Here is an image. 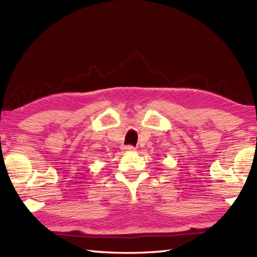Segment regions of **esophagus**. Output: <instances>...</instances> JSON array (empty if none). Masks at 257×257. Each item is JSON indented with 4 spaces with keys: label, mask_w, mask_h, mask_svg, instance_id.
<instances>
[{
    "label": "esophagus",
    "mask_w": 257,
    "mask_h": 257,
    "mask_svg": "<svg viewBox=\"0 0 257 257\" xmlns=\"http://www.w3.org/2000/svg\"><path fill=\"white\" fill-rule=\"evenodd\" d=\"M123 150L127 151V152H133V151H135V148L133 146H124Z\"/></svg>",
    "instance_id": "esophagus-1"
}]
</instances>
